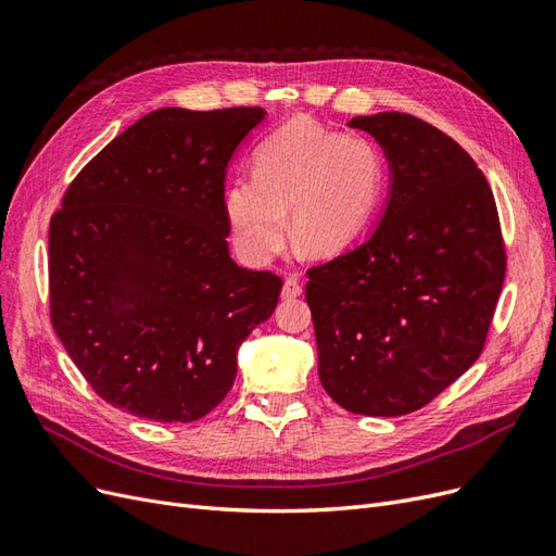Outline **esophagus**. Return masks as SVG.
<instances>
[{
    "mask_svg": "<svg viewBox=\"0 0 556 556\" xmlns=\"http://www.w3.org/2000/svg\"><path fill=\"white\" fill-rule=\"evenodd\" d=\"M301 292H304V285H301V280H299V276H288L285 278V282H282V296L285 299H296V296H301Z\"/></svg>",
    "mask_w": 556,
    "mask_h": 556,
    "instance_id": "34e87169",
    "label": "esophagus"
}]
</instances>
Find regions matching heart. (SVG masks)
I'll return each instance as SVG.
<instances>
[{
	"label": "heart",
	"mask_w": 556,
	"mask_h": 556,
	"mask_svg": "<svg viewBox=\"0 0 556 556\" xmlns=\"http://www.w3.org/2000/svg\"><path fill=\"white\" fill-rule=\"evenodd\" d=\"M382 190V160L362 137H343L311 121L274 131L252 155V178L227 192L233 241L262 264L288 239L311 255L341 250L371 217Z\"/></svg>",
	"instance_id": "heart-1"
}]
</instances>
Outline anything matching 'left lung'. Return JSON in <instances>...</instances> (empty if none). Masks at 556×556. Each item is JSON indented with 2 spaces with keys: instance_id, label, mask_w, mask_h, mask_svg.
<instances>
[{
  "instance_id": "1",
  "label": "left lung",
  "mask_w": 556,
  "mask_h": 556,
  "mask_svg": "<svg viewBox=\"0 0 556 556\" xmlns=\"http://www.w3.org/2000/svg\"><path fill=\"white\" fill-rule=\"evenodd\" d=\"M392 166L371 237L311 266L317 374L350 413L425 408L484 348L506 278L496 201L476 160L408 113L352 117Z\"/></svg>"
}]
</instances>
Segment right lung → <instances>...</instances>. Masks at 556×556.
<instances>
[{"instance_id":"1","label":"right lung","mask_w":556,"mask_h":556,"mask_svg":"<svg viewBox=\"0 0 556 556\" xmlns=\"http://www.w3.org/2000/svg\"><path fill=\"white\" fill-rule=\"evenodd\" d=\"M260 106L157 109L97 153L50 217V323L111 406L194 422L237 378V350L282 280L229 257L225 174Z\"/></svg>"}]
</instances>
